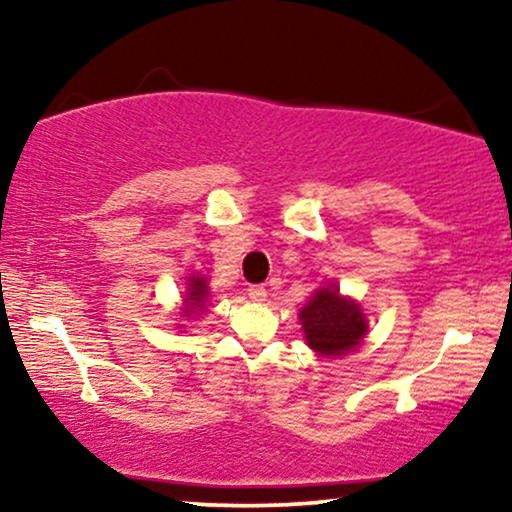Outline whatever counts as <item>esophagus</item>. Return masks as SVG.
I'll return each mask as SVG.
<instances>
[{
	"instance_id": "1",
	"label": "esophagus",
	"mask_w": 512,
	"mask_h": 512,
	"mask_svg": "<svg viewBox=\"0 0 512 512\" xmlns=\"http://www.w3.org/2000/svg\"><path fill=\"white\" fill-rule=\"evenodd\" d=\"M247 296L254 300V303H263V300L268 298V291H265L263 284H251L247 289Z\"/></svg>"
}]
</instances>
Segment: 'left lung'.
Wrapping results in <instances>:
<instances>
[{"mask_svg": "<svg viewBox=\"0 0 512 512\" xmlns=\"http://www.w3.org/2000/svg\"><path fill=\"white\" fill-rule=\"evenodd\" d=\"M307 345L319 356H345L366 338L368 324L361 305L340 296L335 286L319 289L300 310Z\"/></svg>", "mask_w": 512, "mask_h": 512, "instance_id": "8db88e82", "label": "left lung"}]
</instances>
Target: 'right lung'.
<instances>
[{
  "mask_svg": "<svg viewBox=\"0 0 512 512\" xmlns=\"http://www.w3.org/2000/svg\"><path fill=\"white\" fill-rule=\"evenodd\" d=\"M207 296H209V286H207V279L202 275H191L188 277V291H186V298H184V317H195V314L205 310V303H207Z\"/></svg>",
  "mask_w": 512,
  "mask_h": 512,
  "instance_id": "obj_1",
  "label": "right lung"
}]
</instances>
